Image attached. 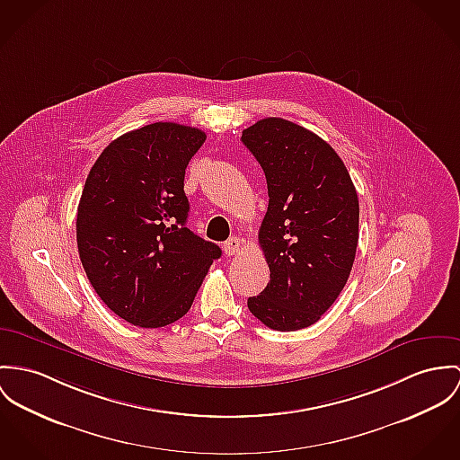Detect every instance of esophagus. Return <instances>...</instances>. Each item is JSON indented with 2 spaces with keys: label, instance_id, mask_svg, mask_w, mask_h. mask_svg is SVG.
<instances>
[{
  "label": "esophagus",
  "instance_id": "obj_1",
  "mask_svg": "<svg viewBox=\"0 0 460 460\" xmlns=\"http://www.w3.org/2000/svg\"><path fill=\"white\" fill-rule=\"evenodd\" d=\"M243 248V241L239 239V237H230L225 244H223V250H225V254H228V256H234V254H237L239 251Z\"/></svg>",
  "mask_w": 460,
  "mask_h": 460
}]
</instances>
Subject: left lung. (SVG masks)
<instances>
[{
  "mask_svg": "<svg viewBox=\"0 0 460 460\" xmlns=\"http://www.w3.org/2000/svg\"><path fill=\"white\" fill-rule=\"evenodd\" d=\"M269 190L258 232L270 281L248 298L269 329L316 323L342 292L358 244V197L331 144L281 118H265L241 137Z\"/></svg>",
  "mask_w": 460,
  "mask_h": 460,
  "instance_id": "1",
  "label": "left lung"
}]
</instances>
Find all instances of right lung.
Here are the masks:
<instances>
[{"label": "right lung", "mask_w": 460, "mask_h": 460, "mask_svg": "<svg viewBox=\"0 0 460 460\" xmlns=\"http://www.w3.org/2000/svg\"><path fill=\"white\" fill-rule=\"evenodd\" d=\"M206 142L199 128L153 123L98 156L77 209V248L94 292L119 318L160 329L182 318L219 246L188 226L184 173Z\"/></svg>", "instance_id": "obj_1"}]
</instances>
